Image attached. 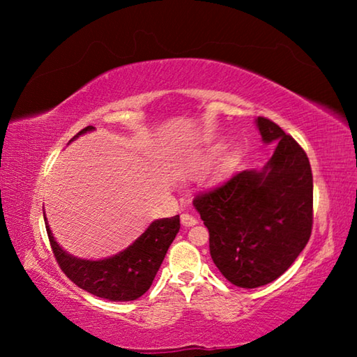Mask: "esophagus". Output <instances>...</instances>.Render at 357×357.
Returning <instances> with one entry per match:
<instances>
[{
  "mask_svg": "<svg viewBox=\"0 0 357 357\" xmlns=\"http://www.w3.org/2000/svg\"><path fill=\"white\" fill-rule=\"evenodd\" d=\"M181 222H183L184 227H192V225H195V223H197V219L192 214L184 213V214H181Z\"/></svg>",
  "mask_w": 357,
  "mask_h": 357,
  "instance_id": "obj_1",
  "label": "esophagus"
}]
</instances>
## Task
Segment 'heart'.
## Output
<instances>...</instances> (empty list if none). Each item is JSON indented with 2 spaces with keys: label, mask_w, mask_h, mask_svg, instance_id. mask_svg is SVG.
<instances>
[{
  "label": "heart",
  "mask_w": 357,
  "mask_h": 357,
  "mask_svg": "<svg viewBox=\"0 0 357 357\" xmlns=\"http://www.w3.org/2000/svg\"><path fill=\"white\" fill-rule=\"evenodd\" d=\"M223 149H225L223 146H214V148L203 151V153H200V154H197L189 162L185 172L189 173L190 176H203V174L208 173L211 170V167H213L215 162L220 159L223 154Z\"/></svg>",
  "instance_id": "heart-1"
}]
</instances>
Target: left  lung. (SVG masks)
<instances>
[{
    "mask_svg": "<svg viewBox=\"0 0 357 357\" xmlns=\"http://www.w3.org/2000/svg\"><path fill=\"white\" fill-rule=\"evenodd\" d=\"M257 126L275 151L263 170H244L198 193L193 206L209 229V252L222 275L241 288L268 285L304 250L313 223L309 157L268 118Z\"/></svg>",
    "mask_w": 357,
    "mask_h": 357,
    "instance_id": "1",
    "label": "left lung"
}]
</instances>
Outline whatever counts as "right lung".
<instances>
[{
	"instance_id": "1",
	"label": "right lung",
	"mask_w": 357,
	"mask_h": 357,
	"mask_svg": "<svg viewBox=\"0 0 357 357\" xmlns=\"http://www.w3.org/2000/svg\"><path fill=\"white\" fill-rule=\"evenodd\" d=\"M89 130H94L93 126L78 132L72 140ZM179 227V215L154 220L146 231L126 250L110 258L91 261L75 258L64 252L45 222L53 255L63 273L84 291L114 302L135 301L148 291L164 261L168 247L176 238Z\"/></svg>"
}]
</instances>
